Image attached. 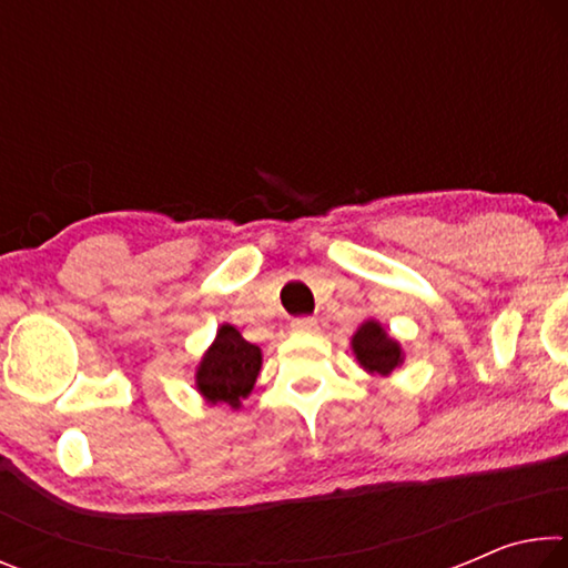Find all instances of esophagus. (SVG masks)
Here are the masks:
<instances>
[{"mask_svg":"<svg viewBox=\"0 0 568 568\" xmlns=\"http://www.w3.org/2000/svg\"><path fill=\"white\" fill-rule=\"evenodd\" d=\"M291 328L295 333H315V331H318V321L311 318V315H301V318H293Z\"/></svg>","mask_w":568,"mask_h":568,"instance_id":"esophagus-1","label":"esophagus"}]
</instances>
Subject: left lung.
Listing matches in <instances>:
<instances>
[{
  "label": "left lung",
  "instance_id": "8db88e82",
  "mask_svg": "<svg viewBox=\"0 0 568 568\" xmlns=\"http://www.w3.org/2000/svg\"><path fill=\"white\" fill-rule=\"evenodd\" d=\"M353 351L365 371L381 373V376H388V373L393 368H398V363L403 361L400 345L396 341H390L386 331L373 321L363 323L358 333L353 335Z\"/></svg>",
  "mask_w": 568,
  "mask_h": 568
}]
</instances>
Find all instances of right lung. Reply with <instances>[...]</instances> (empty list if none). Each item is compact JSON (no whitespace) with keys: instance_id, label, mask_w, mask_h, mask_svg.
<instances>
[{"instance_id":"1","label":"right lung","mask_w":568,"mask_h":568,"mask_svg":"<svg viewBox=\"0 0 568 568\" xmlns=\"http://www.w3.org/2000/svg\"><path fill=\"white\" fill-rule=\"evenodd\" d=\"M261 363V348L247 343L233 325H223L197 368V390L210 403L240 408V400L255 386Z\"/></svg>"}]
</instances>
